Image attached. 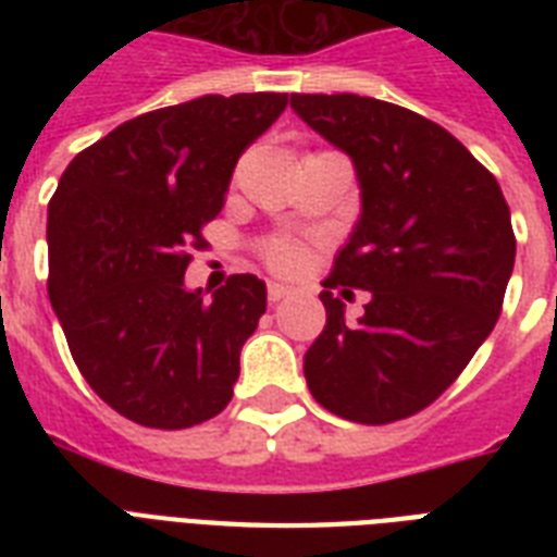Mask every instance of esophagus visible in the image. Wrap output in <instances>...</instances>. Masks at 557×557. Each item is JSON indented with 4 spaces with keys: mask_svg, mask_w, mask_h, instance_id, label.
I'll list each match as a JSON object with an SVG mask.
<instances>
[{
    "mask_svg": "<svg viewBox=\"0 0 557 557\" xmlns=\"http://www.w3.org/2000/svg\"><path fill=\"white\" fill-rule=\"evenodd\" d=\"M292 295V288L283 286V283H269V300L271 304H280V300H286Z\"/></svg>",
    "mask_w": 557,
    "mask_h": 557,
    "instance_id": "34e87169",
    "label": "esophagus"
}]
</instances>
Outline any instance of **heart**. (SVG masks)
I'll use <instances>...</instances> for the list:
<instances>
[{
  "label": "heart",
  "instance_id": "b5f03b06",
  "mask_svg": "<svg viewBox=\"0 0 557 557\" xmlns=\"http://www.w3.org/2000/svg\"><path fill=\"white\" fill-rule=\"evenodd\" d=\"M262 253H265V262L271 269L280 271V274H295V271L304 269L306 262V248L295 239H271Z\"/></svg>",
  "mask_w": 557,
  "mask_h": 557
}]
</instances>
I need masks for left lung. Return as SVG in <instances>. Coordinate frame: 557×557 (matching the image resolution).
I'll return each mask as SVG.
<instances>
[{"label":"left lung","instance_id":"left-lung-1","mask_svg":"<svg viewBox=\"0 0 557 557\" xmlns=\"http://www.w3.org/2000/svg\"><path fill=\"white\" fill-rule=\"evenodd\" d=\"M292 109L344 150L361 187L358 225L323 280L326 326L304 358L330 413L387 424L457 381L500 318L515 231L497 178L410 109L361 95H292ZM364 287L347 322L331 288Z\"/></svg>","mask_w":557,"mask_h":557}]
</instances>
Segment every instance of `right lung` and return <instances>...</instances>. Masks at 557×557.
I'll return each mask as SVG.
<instances>
[{
    "label": "right lung",
    "mask_w": 557,
    "mask_h": 557,
    "mask_svg": "<svg viewBox=\"0 0 557 557\" xmlns=\"http://www.w3.org/2000/svg\"><path fill=\"white\" fill-rule=\"evenodd\" d=\"M288 95H205L126 121L74 156L48 201V297L83 379L129 422L182 431L222 413L265 283L187 292L190 248Z\"/></svg>",
    "instance_id": "add662e5"
}]
</instances>
